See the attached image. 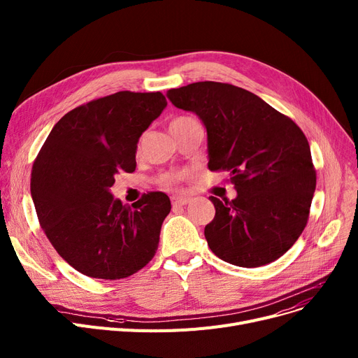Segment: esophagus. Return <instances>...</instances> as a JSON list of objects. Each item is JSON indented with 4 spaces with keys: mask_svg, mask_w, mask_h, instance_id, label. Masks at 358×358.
<instances>
[{
    "mask_svg": "<svg viewBox=\"0 0 358 358\" xmlns=\"http://www.w3.org/2000/svg\"><path fill=\"white\" fill-rule=\"evenodd\" d=\"M171 201L174 206H187L193 201V199L189 196H173Z\"/></svg>",
    "mask_w": 358,
    "mask_h": 358,
    "instance_id": "1",
    "label": "esophagus"
}]
</instances>
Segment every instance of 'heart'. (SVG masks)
<instances>
[{"instance_id":"1","label":"heart","mask_w":358,"mask_h":358,"mask_svg":"<svg viewBox=\"0 0 358 358\" xmlns=\"http://www.w3.org/2000/svg\"><path fill=\"white\" fill-rule=\"evenodd\" d=\"M193 119L192 117H185V116H181V117H177L171 122V124H169V127H174V126H178V124H182V123H187V122H192ZM142 148V142H139L138 145V149ZM187 178H189V173L187 171H173V173H165L159 177V182L161 185H165V187H173V185H177L182 181H185Z\"/></svg>"}]
</instances>
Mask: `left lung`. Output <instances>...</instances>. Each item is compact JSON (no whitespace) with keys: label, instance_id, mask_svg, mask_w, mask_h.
Returning <instances> with one entry per match:
<instances>
[{"label":"left lung","instance_id":"left-lung-1","mask_svg":"<svg viewBox=\"0 0 358 358\" xmlns=\"http://www.w3.org/2000/svg\"><path fill=\"white\" fill-rule=\"evenodd\" d=\"M176 107L193 111L208 130L210 171H229L238 196H210L215 219L208 245L238 267L280 258L302 235L316 187L305 134L255 94L232 84L203 81L168 90Z\"/></svg>","mask_w":358,"mask_h":358}]
</instances>
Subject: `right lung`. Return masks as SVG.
<instances>
[{
    "label": "right lung",
    "mask_w": 358,
    "mask_h": 358,
    "mask_svg": "<svg viewBox=\"0 0 358 358\" xmlns=\"http://www.w3.org/2000/svg\"><path fill=\"white\" fill-rule=\"evenodd\" d=\"M166 107L164 94L119 91L75 107L37 154L31 199L48 239L84 275L119 280L154 258L171 201L161 192L135 204L113 197L116 174L134 173L141 135Z\"/></svg>",
    "instance_id": "right-lung-1"
}]
</instances>
